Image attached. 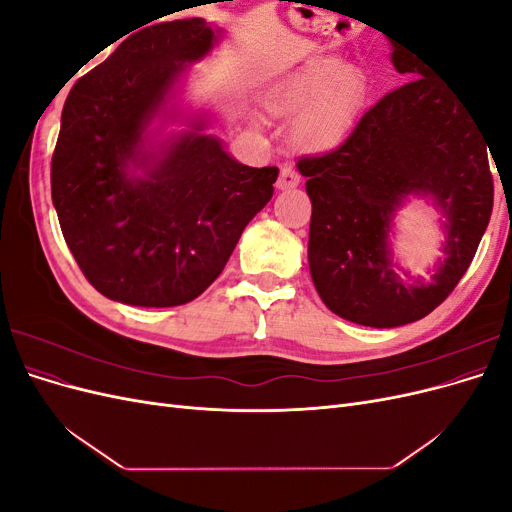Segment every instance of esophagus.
Segmentation results:
<instances>
[{
	"instance_id": "obj_1",
	"label": "esophagus",
	"mask_w": 512,
	"mask_h": 512,
	"mask_svg": "<svg viewBox=\"0 0 512 512\" xmlns=\"http://www.w3.org/2000/svg\"><path fill=\"white\" fill-rule=\"evenodd\" d=\"M299 183H301V175L297 173V168H292L290 164H284L280 168V177H277V188L290 190V188H297Z\"/></svg>"
}]
</instances>
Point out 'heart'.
I'll return each instance as SVG.
<instances>
[{"mask_svg":"<svg viewBox=\"0 0 512 512\" xmlns=\"http://www.w3.org/2000/svg\"><path fill=\"white\" fill-rule=\"evenodd\" d=\"M359 91V79L346 74L335 59L316 61L275 89L271 108L277 115H301L299 130L307 138L335 132L348 117Z\"/></svg>","mask_w":512,"mask_h":512,"instance_id":"obj_1","label":"heart"}]
</instances>
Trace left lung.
Masks as SVG:
<instances>
[{
	"mask_svg": "<svg viewBox=\"0 0 512 512\" xmlns=\"http://www.w3.org/2000/svg\"><path fill=\"white\" fill-rule=\"evenodd\" d=\"M393 46V66L408 81L367 108L337 147L297 162L312 200L307 256L320 299L376 329L421 320L455 290L493 209L489 145L468 104ZM408 193L433 195L449 220L447 258L431 285H406L385 243Z\"/></svg>",
	"mask_w": 512,
	"mask_h": 512,
	"instance_id": "1",
	"label": "left lung"
}]
</instances>
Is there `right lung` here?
Listing matches in <instances>:
<instances>
[{
	"mask_svg": "<svg viewBox=\"0 0 512 512\" xmlns=\"http://www.w3.org/2000/svg\"><path fill=\"white\" fill-rule=\"evenodd\" d=\"M213 42L203 19L143 27L81 76L64 104L53 205L76 265L113 301H194L273 196L277 168L239 164L213 136L185 132L160 153L143 151V134L179 72ZM134 161L145 178L129 175Z\"/></svg>",
	"mask_w": 512,
	"mask_h": 512,
	"instance_id": "add662e5",
	"label": "right lung"
}]
</instances>
